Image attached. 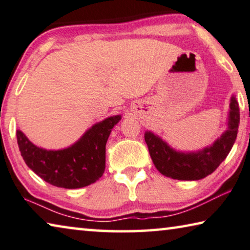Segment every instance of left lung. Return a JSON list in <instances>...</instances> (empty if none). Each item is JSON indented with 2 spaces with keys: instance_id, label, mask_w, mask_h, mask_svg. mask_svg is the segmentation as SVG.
<instances>
[{
  "instance_id": "left-lung-1",
  "label": "left lung",
  "mask_w": 250,
  "mask_h": 250,
  "mask_svg": "<svg viewBox=\"0 0 250 250\" xmlns=\"http://www.w3.org/2000/svg\"><path fill=\"white\" fill-rule=\"evenodd\" d=\"M240 114L235 97L230 102L229 128L214 142L212 146L197 153H180L151 132L144 135L149 155L155 167L163 175L175 180H200L212 173L229 154L235 143Z\"/></svg>"
}]
</instances>
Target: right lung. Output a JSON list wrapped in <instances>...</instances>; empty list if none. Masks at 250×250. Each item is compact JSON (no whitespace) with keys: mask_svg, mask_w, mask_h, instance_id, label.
Returning <instances> with one entry per match:
<instances>
[{"mask_svg":"<svg viewBox=\"0 0 250 250\" xmlns=\"http://www.w3.org/2000/svg\"><path fill=\"white\" fill-rule=\"evenodd\" d=\"M120 120V115L106 118L72 146L60 151L36 146L21 130H17L18 145L26 165L45 182L64 189L83 188L97 181L105 171L106 143Z\"/></svg>","mask_w":250,"mask_h":250,"instance_id":"right-lung-1","label":"right lung"}]
</instances>
